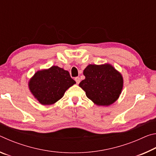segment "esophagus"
<instances>
[{"instance_id": "34e87169", "label": "esophagus", "mask_w": 156, "mask_h": 156, "mask_svg": "<svg viewBox=\"0 0 156 156\" xmlns=\"http://www.w3.org/2000/svg\"><path fill=\"white\" fill-rule=\"evenodd\" d=\"M75 80L76 82V83L79 84V83H80V78H79V77H76L75 78Z\"/></svg>"}]
</instances>
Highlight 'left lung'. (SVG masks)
<instances>
[{
    "instance_id": "8db88e82",
    "label": "left lung",
    "mask_w": 156,
    "mask_h": 156,
    "mask_svg": "<svg viewBox=\"0 0 156 156\" xmlns=\"http://www.w3.org/2000/svg\"><path fill=\"white\" fill-rule=\"evenodd\" d=\"M85 79L79 86L98 106H109L119 98L123 87L121 73L110 64L89 65L83 71Z\"/></svg>"
}]
</instances>
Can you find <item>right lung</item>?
<instances>
[{"instance_id":"1","label":"right lung","mask_w":156,"mask_h":156,"mask_svg":"<svg viewBox=\"0 0 156 156\" xmlns=\"http://www.w3.org/2000/svg\"><path fill=\"white\" fill-rule=\"evenodd\" d=\"M76 84L68 71L58 66L38 71L29 81V88L43 105L54 104L62 98L65 92Z\"/></svg>"}]
</instances>
